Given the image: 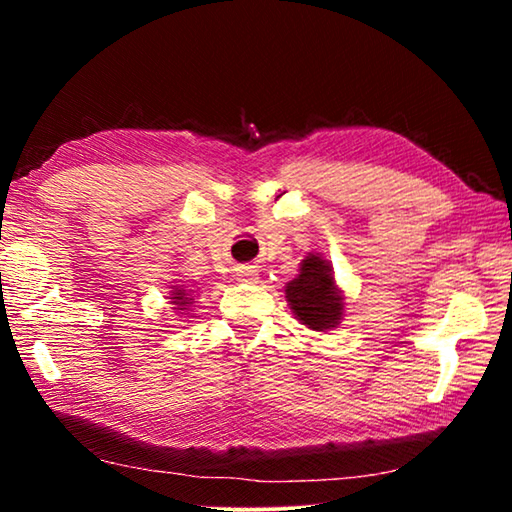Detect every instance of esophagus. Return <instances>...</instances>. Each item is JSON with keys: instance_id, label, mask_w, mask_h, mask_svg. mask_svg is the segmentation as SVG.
<instances>
[{"instance_id": "obj_1", "label": "esophagus", "mask_w": 512, "mask_h": 512, "mask_svg": "<svg viewBox=\"0 0 512 512\" xmlns=\"http://www.w3.org/2000/svg\"><path fill=\"white\" fill-rule=\"evenodd\" d=\"M255 275H257V268L255 266H241L239 268L241 280H255Z\"/></svg>"}]
</instances>
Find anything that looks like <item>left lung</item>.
Segmentation results:
<instances>
[{
    "label": "left lung",
    "mask_w": 512,
    "mask_h": 512,
    "mask_svg": "<svg viewBox=\"0 0 512 512\" xmlns=\"http://www.w3.org/2000/svg\"><path fill=\"white\" fill-rule=\"evenodd\" d=\"M287 300L302 325L327 332L339 325L343 316V296L336 289L332 268L320 255L302 259L300 275L287 284Z\"/></svg>",
    "instance_id": "left-lung-1"
}]
</instances>
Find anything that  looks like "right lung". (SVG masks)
Returning <instances> with one entry per match:
<instances>
[{
    "label": "right lung",
    "mask_w": 512,
    "mask_h": 512,
    "mask_svg": "<svg viewBox=\"0 0 512 512\" xmlns=\"http://www.w3.org/2000/svg\"><path fill=\"white\" fill-rule=\"evenodd\" d=\"M171 300H173V305H178L180 309H187L189 305H192L194 298H189V293L185 289H173Z\"/></svg>",
    "instance_id": "obj_1"
}]
</instances>
